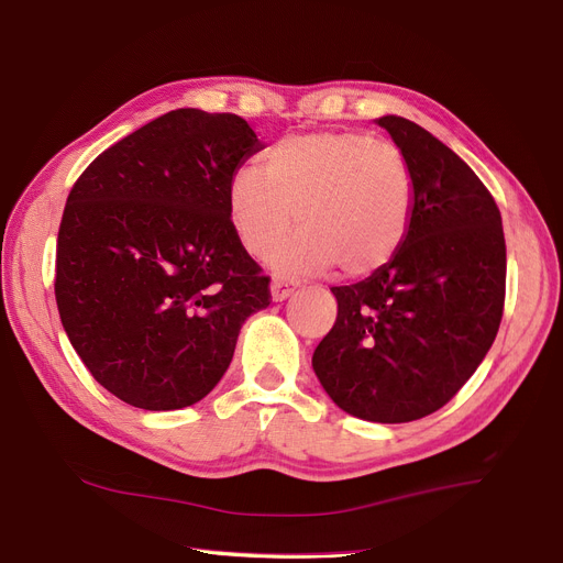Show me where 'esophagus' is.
I'll return each instance as SVG.
<instances>
[{
    "label": "esophagus",
    "instance_id": "obj_1",
    "mask_svg": "<svg viewBox=\"0 0 563 563\" xmlns=\"http://www.w3.org/2000/svg\"><path fill=\"white\" fill-rule=\"evenodd\" d=\"M297 289V283L289 280V278H274L271 283V299L274 301H285L289 295H292Z\"/></svg>",
    "mask_w": 563,
    "mask_h": 563
}]
</instances>
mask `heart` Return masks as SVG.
Segmentation results:
<instances>
[{
    "label": "heart",
    "mask_w": 563,
    "mask_h": 563,
    "mask_svg": "<svg viewBox=\"0 0 563 563\" xmlns=\"http://www.w3.org/2000/svg\"><path fill=\"white\" fill-rule=\"evenodd\" d=\"M227 210L241 245L255 257L298 220L302 229L268 255L278 274L339 264L343 276L360 278L400 252L413 187L407 161L393 144L355 131H316L280 140L262 170L247 166L235 173Z\"/></svg>",
    "instance_id": "1"
}]
</instances>
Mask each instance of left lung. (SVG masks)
I'll return each instance as SVG.
<instances>
[{
    "label": "left lung",
    "mask_w": 563,
    "mask_h": 563,
    "mask_svg": "<svg viewBox=\"0 0 563 563\" xmlns=\"http://www.w3.org/2000/svg\"><path fill=\"white\" fill-rule=\"evenodd\" d=\"M376 123L407 161L411 224L386 266L332 287L339 313L313 372L346 413L407 423L444 407L492 349L505 301V235L494 196L456 152L409 119Z\"/></svg>",
    "instance_id": "1"
}]
</instances>
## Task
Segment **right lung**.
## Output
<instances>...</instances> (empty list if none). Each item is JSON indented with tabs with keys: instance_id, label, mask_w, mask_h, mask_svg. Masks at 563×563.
Here are the masks:
<instances>
[{
	"instance_id": "add662e5",
	"label": "right lung",
	"mask_w": 563,
	"mask_h": 563,
	"mask_svg": "<svg viewBox=\"0 0 563 563\" xmlns=\"http://www.w3.org/2000/svg\"><path fill=\"white\" fill-rule=\"evenodd\" d=\"M264 150L235 114L175 110L102 152L67 196L56 301L71 349L125 405H196L231 365L268 278L241 245L227 189Z\"/></svg>"
}]
</instances>
